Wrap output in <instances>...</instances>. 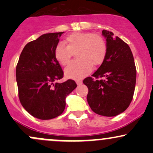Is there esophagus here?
Instances as JSON below:
<instances>
[{
    "label": "esophagus",
    "instance_id": "esophagus-1",
    "mask_svg": "<svg viewBox=\"0 0 153 153\" xmlns=\"http://www.w3.org/2000/svg\"><path fill=\"white\" fill-rule=\"evenodd\" d=\"M76 83L78 84V85H80V84H82V80H76Z\"/></svg>",
    "mask_w": 153,
    "mask_h": 153
}]
</instances>
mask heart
<instances>
[{
  "label": "heart",
  "mask_w": 153,
  "mask_h": 153,
  "mask_svg": "<svg viewBox=\"0 0 153 153\" xmlns=\"http://www.w3.org/2000/svg\"><path fill=\"white\" fill-rule=\"evenodd\" d=\"M66 45L57 44L54 48V57L62 65L71 60L73 52L76 51L78 59L73 61L65 69L68 78L80 80L91 73L93 65H101L106 57L107 42L99 34L90 32H76L68 35L65 39Z\"/></svg>",
  "instance_id": "heart-1"
}]
</instances>
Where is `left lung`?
Returning <instances> with one entry per match:
<instances>
[{"mask_svg":"<svg viewBox=\"0 0 153 153\" xmlns=\"http://www.w3.org/2000/svg\"><path fill=\"white\" fill-rule=\"evenodd\" d=\"M106 57L91 76L83 80L88 88L87 101L93 111L114 117L129 107L136 84L137 71L130 47L111 31L103 30Z\"/></svg>","mask_w":153,"mask_h":153,"instance_id":"obj_1","label":"left lung"}]
</instances>
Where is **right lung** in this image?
Wrapping results in <instances>:
<instances>
[{"label": "right lung", "instance_id": "right-lung-1", "mask_svg": "<svg viewBox=\"0 0 153 153\" xmlns=\"http://www.w3.org/2000/svg\"><path fill=\"white\" fill-rule=\"evenodd\" d=\"M63 33L45 34L28 43L16 69L21 103L31 116L42 120L60 115L67 96L77 87L71 79L56 82L63 78V71L54 52Z\"/></svg>", "mask_w": 153, "mask_h": 153}]
</instances>
